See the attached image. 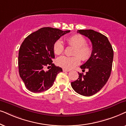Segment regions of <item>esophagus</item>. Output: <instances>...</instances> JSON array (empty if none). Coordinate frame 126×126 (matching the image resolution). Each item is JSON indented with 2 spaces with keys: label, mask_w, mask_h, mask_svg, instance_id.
I'll list each match as a JSON object with an SVG mask.
<instances>
[{
  "label": "esophagus",
  "mask_w": 126,
  "mask_h": 126,
  "mask_svg": "<svg viewBox=\"0 0 126 126\" xmlns=\"http://www.w3.org/2000/svg\"><path fill=\"white\" fill-rule=\"evenodd\" d=\"M63 71L64 72H69L70 70H67V69H65V68H63Z\"/></svg>",
  "instance_id": "esophagus-1"
}]
</instances>
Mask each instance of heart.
<instances>
[{
    "instance_id": "1",
    "label": "heart",
    "mask_w": 126,
    "mask_h": 126,
    "mask_svg": "<svg viewBox=\"0 0 126 126\" xmlns=\"http://www.w3.org/2000/svg\"><path fill=\"white\" fill-rule=\"evenodd\" d=\"M68 45L75 47L73 52L74 56H62L57 60V64L65 69H71L80 63V58L82 60H86L92 53V48L86 44V40L80 34H76L67 38ZM53 49L55 54L60 55L64 49V46L61 40H56L53 44Z\"/></svg>"
}]
</instances>
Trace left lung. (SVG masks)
<instances>
[{
  "label": "left lung",
  "instance_id": "1",
  "mask_svg": "<svg viewBox=\"0 0 126 126\" xmlns=\"http://www.w3.org/2000/svg\"><path fill=\"white\" fill-rule=\"evenodd\" d=\"M80 34L89 38L92 44V53L86 63L80 66L86 74L78 73L79 78L71 83L77 93L91 96L99 92L106 84L112 70L113 51L108 38L93 30H79Z\"/></svg>",
  "mask_w": 126,
  "mask_h": 126
}]
</instances>
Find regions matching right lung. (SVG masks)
Returning a JSON list of instances; mask_svg holds the SVG:
<instances>
[{
  "label": "right lung",
  "mask_w": 126,
  "mask_h": 126,
  "mask_svg": "<svg viewBox=\"0 0 126 126\" xmlns=\"http://www.w3.org/2000/svg\"><path fill=\"white\" fill-rule=\"evenodd\" d=\"M70 31L46 27L31 33L22 43L18 54L19 76L29 91L40 93L52 86L57 75L63 71L52 63L53 44ZM51 68L44 71L46 66Z\"/></svg>",
  "instance_id": "add662e5"
}]
</instances>
